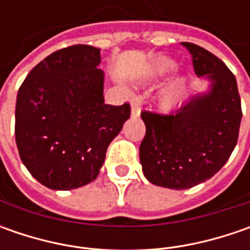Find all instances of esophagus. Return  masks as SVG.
<instances>
[{
    "label": "esophagus",
    "instance_id": "obj_1",
    "mask_svg": "<svg viewBox=\"0 0 250 250\" xmlns=\"http://www.w3.org/2000/svg\"><path fill=\"white\" fill-rule=\"evenodd\" d=\"M140 114V107H139V103L138 101H133L132 103V108H130V117H139Z\"/></svg>",
    "mask_w": 250,
    "mask_h": 250
}]
</instances>
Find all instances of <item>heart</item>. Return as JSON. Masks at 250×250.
<instances>
[{"mask_svg":"<svg viewBox=\"0 0 250 250\" xmlns=\"http://www.w3.org/2000/svg\"><path fill=\"white\" fill-rule=\"evenodd\" d=\"M174 68H175V63L172 62L171 60H161V61L156 62L150 68L149 72H147V78H150V79L161 78V76H164V75L171 72ZM174 99H175V93L174 91H168L167 94L164 96V101L167 104H171L174 101Z\"/></svg>","mask_w":250,"mask_h":250,"instance_id":"b5f03b06","label":"heart"}]
</instances>
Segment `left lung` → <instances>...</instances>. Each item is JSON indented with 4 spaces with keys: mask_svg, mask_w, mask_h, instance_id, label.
Here are the masks:
<instances>
[{
    "mask_svg": "<svg viewBox=\"0 0 250 250\" xmlns=\"http://www.w3.org/2000/svg\"><path fill=\"white\" fill-rule=\"evenodd\" d=\"M182 44L208 89L169 114H140L146 125L139 149L143 174L153 185L177 190L196 187L223 168L235 149L242 120L234 73L203 47Z\"/></svg>",
    "mask_w": 250,
    "mask_h": 250,
    "instance_id": "left-lung-1",
    "label": "left lung"
}]
</instances>
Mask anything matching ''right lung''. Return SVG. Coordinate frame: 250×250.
<instances>
[{
	"mask_svg": "<svg viewBox=\"0 0 250 250\" xmlns=\"http://www.w3.org/2000/svg\"><path fill=\"white\" fill-rule=\"evenodd\" d=\"M100 48L78 44L45 57L18 91L15 139L42 185L71 190L94 181L112 139L129 118L128 103H104Z\"/></svg>",
	"mask_w": 250,
	"mask_h": 250,
	"instance_id": "1",
	"label": "right lung"
}]
</instances>
